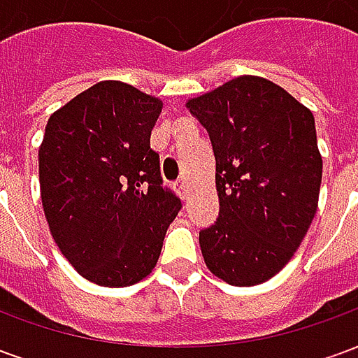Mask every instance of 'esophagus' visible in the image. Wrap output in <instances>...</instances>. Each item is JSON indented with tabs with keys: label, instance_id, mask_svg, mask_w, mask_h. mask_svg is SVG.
Instances as JSON below:
<instances>
[{
	"label": "esophagus",
	"instance_id": "34e87169",
	"mask_svg": "<svg viewBox=\"0 0 358 358\" xmlns=\"http://www.w3.org/2000/svg\"><path fill=\"white\" fill-rule=\"evenodd\" d=\"M176 189H178V194L182 195V197H187V195H189V184H187V180H180L178 184H176Z\"/></svg>",
	"mask_w": 358,
	"mask_h": 358
}]
</instances>
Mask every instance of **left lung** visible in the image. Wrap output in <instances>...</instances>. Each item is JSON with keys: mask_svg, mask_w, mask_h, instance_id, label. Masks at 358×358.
<instances>
[{"mask_svg": "<svg viewBox=\"0 0 358 358\" xmlns=\"http://www.w3.org/2000/svg\"><path fill=\"white\" fill-rule=\"evenodd\" d=\"M186 107L207 128L217 159L220 213L199 232L205 264L226 284H263L289 263L318 209L315 117L284 88L251 74Z\"/></svg>", "mask_w": 358, "mask_h": 358, "instance_id": "left-lung-1", "label": "left lung"}]
</instances>
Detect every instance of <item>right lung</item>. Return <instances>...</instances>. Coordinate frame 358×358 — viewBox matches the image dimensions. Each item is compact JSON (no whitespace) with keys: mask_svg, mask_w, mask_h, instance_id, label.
Here are the masks:
<instances>
[{"mask_svg":"<svg viewBox=\"0 0 358 358\" xmlns=\"http://www.w3.org/2000/svg\"><path fill=\"white\" fill-rule=\"evenodd\" d=\"M161 109L159 97L103 80L45 126L38 163L50 232L74 270L103 287L149 276L182 207L149 148Z\"/></svg>","mask_w":358,"mask_h":358,"instance_id":"obj_1","label":"right lung"}]
</instances>
